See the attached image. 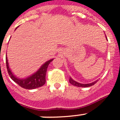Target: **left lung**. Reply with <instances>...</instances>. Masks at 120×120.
Returning a JSON list of instances; mask_svg holds the SVG:
<instances>
[{"label": "left lung", "mask_w": 120, "mask_h": 120, "mask_svg": "<svg viewBox=\"0 0 120 120\" xmlns=\"http://www.w3.org/2000/svg\"><path fill=\"white\" fill-rule=\"evenodd\" d=\"M106 39H107V38L106 37ZM69 81H70V83H71L72 85L75 86H77V87H89V86H93L94 84H95L96 82H97V80L95 81H94V82H91V83H89V84H81L79 83V82H78L76 81H75V80H73V79L70 77V79H69Z\"/></svg>", "instance_id": "left-lung-1"}]
</instances>
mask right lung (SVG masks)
<instances>
[{"label": "right lung", "instance_id": "1", "mask_svg": "<svg viewBox=\"0 0 120 120\" xmlns=\"http://www.w3.org/2000/svg\"><path fill=\"white\" fill-rule=\"evenodd\" d=\"M53 60V59H51V60H48L47 62L44 63L41 66V67L36 73L25 79L18 78L12 73V72L11 71L9 66H8L7 57L6 55L7 68L8 75H10L11 79L16 84H18L19 86H21V87L24 89H33L41 87L45 83V75H46L47 69L49 63Z\"/></svg>", "mask_w": 120, "mask_h": 120}]
</instances>
